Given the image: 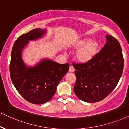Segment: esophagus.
I'll return each instance as SVG.
<instances>
[{
    "mask_svg": "<svg viewBox=\"0 0 129 129\" xmlns=\"http://www.w3.org/2000/svg\"><path fill=\"white\" fill-rule=\"evenodd\" d=\"M74 68L73 67V66H70V68H69V71L70 72H73V71H74Z\"/></svg>",
    "mask_w": 129,
    "mask_h": 129,
    "instance_id": "34e87169",
    "label": "esophagus"
}]
</instances>
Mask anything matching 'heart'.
<instances>
[{
  "label": "heart",
  "mask_w": 129,
  "mask_h": 129,
  "mask_svg": "<svg viewBox=\"0 0 129 129\" xmlns=\"http://www.w3.org/2000/svg\"><path fill=\"white\" fill-rule=\"evenodd\" d=\"M70 46L77 51L76 58L80 63H87L93 59L96 56L99 49V42L97 40H92L90 37H85L73 42Z\"/></svg>",
  "instance_id": "heart-1"
}]
</instances>
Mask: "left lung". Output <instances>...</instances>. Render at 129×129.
I'll return each mask as SVG.
<instances>
[{
	"mask_svg": "<svg viewBox=\"0 0 129 129\" xmlns=\"http://www.w3.org/2000/svg\"><path fill=\"white\" fill-rule=\"evenodd\" d=\"M105 37L106 43L93 59L73 64L76 76L74 93L85 102H98L107 97L123 74L124 59L120 43L111 36Z\"/></svg>",
	"mask_w": 129,
	"mask_h": 129,
	"instance_id": "left-lung-1",
	"label": "left lung"
}]
</instances>
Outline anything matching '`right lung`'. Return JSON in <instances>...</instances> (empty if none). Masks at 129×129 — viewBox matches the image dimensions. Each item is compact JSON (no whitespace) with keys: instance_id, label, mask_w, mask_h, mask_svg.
Listing matches in <instances>:
<instances>
[{"instance_id":"add662e5","label":"right lung","mask_w":129,"mask_h":129,"mask_svg":"<svg viewBox=\"0 0 129 129\" xmlns=\"http://www.w3.org/2000/svg\"><path fill=\"white\" fill-rule=\"evenodd\" d=\"M46 29L37 28L19 36L13 46L9 70L12 83L19 93L32 104H42L52 99L56 87L68 72L69 63L60 64L44 58L33 66L26 65L22 57L29 41L43 37Z\"/></svg>"}]
</instances>
